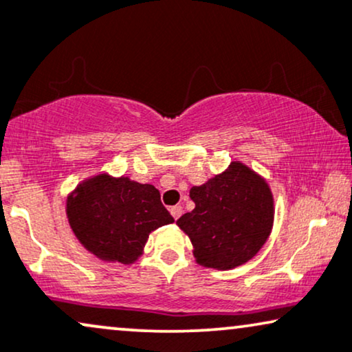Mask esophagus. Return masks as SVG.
<instances>
[{
  "label": "esophagus",
  "instance_id": "34e87169",
  "mask_svg": "<svg viewBox=\"0 0 352 352\" xmlns=\"http://www.w3.org/2000/svg\"><path fill=\"white\" fill-rule=\"evenodd\" d=\"M182 212H184V208L179 206V204H177V206H172L170 208V214L173 216V219H179V217L182 216Z\"/></svg>",
  "mask_w": 352,
  "mask_h": 352
}]
</instances>
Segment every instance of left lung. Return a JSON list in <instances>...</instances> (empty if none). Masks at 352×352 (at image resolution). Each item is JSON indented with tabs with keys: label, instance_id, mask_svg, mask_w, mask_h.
I'll list each match as a JSON object with an SVG mask.
<instances>
[{
	"label": "left lung",
	"instance_id": "1",
	"mask_svg": "<svg viewBox=\"0 0 352 352\" xmlns=\"http://www.w3.org/2000/svg\"><path fill=\"white\" fill-rule=\"evenodd\" d=\"M195 209L177 221L197 263L232 270L252 260L273 228L274 201L265 179L234 161L226 172L190 190Z\"/></svg>",
	"mask_w": 352,
	"mask_h": 352
}]
</instances>
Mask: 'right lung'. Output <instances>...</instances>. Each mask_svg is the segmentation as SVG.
I'll return each mask as SVG.
<instances>
[{"label": "right lung", "instance_id": "add662e5", "mask_svg": "<svg viewBox=\"0 0 352 352\" xmlns=\"http://www.w3.org/2000/svg\"><path fill=\"white\" fill-rule=\"evenodd\" d=\"M66 216L86 250L123 265L143 255L153 230L173 222L155 186L109 173L79 184L66 199Z\"/></svg>", "mask_w": 352, "mask_h": 352}]
</instances>
